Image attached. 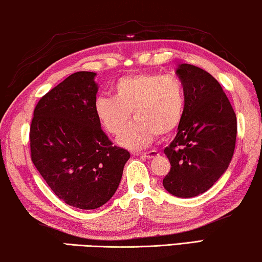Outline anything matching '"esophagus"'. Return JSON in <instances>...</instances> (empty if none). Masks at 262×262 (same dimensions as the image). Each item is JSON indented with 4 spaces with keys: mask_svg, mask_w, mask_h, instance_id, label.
<instances>
[{
    "mask_svg": "<svg viewBox=\"0 0 262 262\" xmlns=\"http://www.w3.org/2000/svg\"><path fill=\"white\" fill-rule=\"evenodd\" d=\"M136 155H140V156H142V157H146V159H154V157H156V156H159V152H157L156 150H151V151H148V152H143V154H136Z\"/></svg>",
    "mask_w": 262,
    "mask_h": 262,
    "instance_id": "34e87169",
    "label": "esophagus"
}]
</instances>
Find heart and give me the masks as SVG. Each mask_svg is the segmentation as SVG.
I'll use <instances>...</instances> for the list:
<instances>
[{"label": "heart", "instance_id": "obj_1", "mask_svg": "<svg viewBox=\"0 0 262 262\" xmlns=\"http://www.w3.org/2000/svg\"><path fill=\"white\" fill-rule=\"evenodd\" d=\"M185 93L182 82L171 76L138 73L120 78L114 86V98L99 97L94 112L101 126L112 135L119 134L120 146L132 150L147 148L157 135L168 136L182 121Z\"/></svg>", "mask_w": 262, "mask_h": 262}]
</instances>
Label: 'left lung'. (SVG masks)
I'll list each match as a JSON object with an SVG mask.
<instances>
[{"mask_svg":"<svg viewBox=\"0 0 262 262\" xmlns=\"http://www.w3.org/2000/svg\"><path fill=\"white\" fill-rule=\"evenodd\" d=\"M185 108L176 138L164 149L171 169L164 189L180 198L209 190L231 163L236 139V116L222 86L209 72L190 64L177 68Z\"/></svg>","mask_w":262,"mask_h":262,"instance_id":"8db88e82","label":"left lung"}]
</instances>
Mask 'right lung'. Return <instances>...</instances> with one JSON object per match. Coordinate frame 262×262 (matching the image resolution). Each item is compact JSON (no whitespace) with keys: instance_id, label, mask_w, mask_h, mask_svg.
I'll use <instances>...</instances> for the list:
<instances>
[{"instance_id":"obj_1","label":"right lung","mask_w":262,"mask_h":262,"mask_svg":"<svg viewBox=\"0 0 262 262\" xmlns=\"http://www.w3.org/2000/svg\"><path fill=\"white\" fill-rule=\"evenodd\" d=\"M97 73L71 74L37 103L30 127L31 160L56 196L93 210L113 197L130 154L112 146L94 112Z\"/></svg>"}]
</instances>
